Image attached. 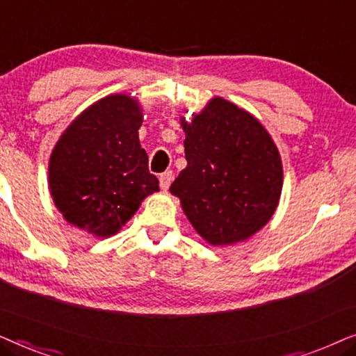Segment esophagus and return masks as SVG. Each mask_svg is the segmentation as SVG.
<instances>
[{
  "mask_svg": "<svg viewBox=\"0 0 356 356\" xmlns=\"http://www.w3.org/2000/svg\"><path fill=\"white\" fill-rule=\"evenodd\" d=\"M160 188L162 189H168L170 184L173 181V172H163L160 175Z\"/></svg>",
  "mask_w": 356,
  "mask_h": 356,
  "instance_id": "obj_1",
  "label": "esophagus"
}]
</instances>
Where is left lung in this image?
Returning <instances> with one entry per match:
<instances>
[{
  "label": "left lung",
  "instance_id": "obj_1",
  "mask_svg": "<svg viewBox=\"0 0 356 356\" xmlns=\"http://www.w3.org/2000/svg\"><path fill=\"white\" fill-rule=\"evenodd\" d=\"M186 168L170 186L196 232L211 245L243 241L274 216L282 160L274 140L248 111L211 100L191 121L181 118Z\"/></svg>",
  "mask_w": 356,
  "mask_h": 356
}]
</instances>
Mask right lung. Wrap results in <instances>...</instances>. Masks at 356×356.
Segmentation results:
<instances>
[{
    "mask_svg": "<svg viewBox=\"0 0 356 356\" xmlns=\"http://www.w3.org/2000/svg\"><path fill=\"white\" fill-rule=\"evenodd\" d=\"M143 116L128 95H108L77 116L50 159V191L72 225L110 236L134 216L159 179L149 172L138 129Z\"/></svg>",
    "mask_w": 356,
    "mask_h": 356,
    "instance_id": "add662e5",
    "label": "right lung"
}]
</instances>
